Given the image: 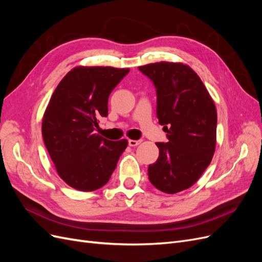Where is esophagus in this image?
<instances>
[{
    "instance_id": "34e87169",
    "label": "esophagus",
    "mask_w": 262,
    "mask_h": 262,
    "mask_svg": "<svg viewBox=\"0 0 262 262\" xmlns=\"http://www.w3.org/2000/svg\"><path fill=\"white\" fill-rule=\"evenodd\" d=\"M141 143V140H129V145L130 146H137Z\"/></svg>"
}]
</instances>
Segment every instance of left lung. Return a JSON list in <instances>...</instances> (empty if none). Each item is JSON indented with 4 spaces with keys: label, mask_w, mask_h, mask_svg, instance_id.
Returning a JSON list of instances; mask_svg holds the SVG:
<instances>
[{
    "label": "left lung",
    "mask_w": 262,
    "mask_h": 262,
    "mask_svg": "<svg viewBox=\"0 0 262 262\" xmlns=\"http://www.w3.org/2000/svg\"><path fill=\"white\" fill-rule=\"evenodd\" d=\"M156 87L158 123L167 143H156L160 155L148 166V179L165 193L194 185L210 165L216 145V108L194 71L180 62L139 67Z\"/></svg>",
    "instance_id": "1"
}]
</instances>
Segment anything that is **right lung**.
<instances>
[{"label": "right lung", "mask_w": 262, "mask_h": 262, "mask_svg": "<svg viewBox=\"0 0 262 262\" xmlns=\"http://www.w3.org/2000/svg\"><path fill=\"white\" fill-rule=\"evenodd\" d=\"M129 69L76 67L54 90L42 118V138L58 175L80 191L105 186L128 141L95 132L108 115V97Z\"/></svg>", "instance_id": "right-lung-1"}]
</instances>
